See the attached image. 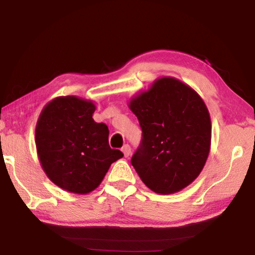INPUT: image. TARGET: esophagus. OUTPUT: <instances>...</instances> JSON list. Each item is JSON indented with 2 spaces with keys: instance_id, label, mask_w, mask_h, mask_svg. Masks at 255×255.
Returning a JSON list of instances; mask_svg holds the SVG:
<instances>
[{
  "instance_id": "1",
  "label": "esophagus",
  "mask_w": 255,
  "mask_h": 255,
  "mask_svg": "<svg viewBox=\"0 0 255 255\" xmlns=\"http://www.w3.org/2000/svg\"><path fill=\"white\" fill-rule=\"evenodd\" d=\"M122 150H123V153L125 155V157H128L129 155H130V153H131V148H130V146H129L128 144L124 145V147L122 148Z\"/></svg>"
}]
</instances>
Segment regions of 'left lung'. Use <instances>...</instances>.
<instances>
[{
  "label": "left lung",
  "mask_w": 255,
  "mask_h": 255,
  "mask_svg": "<svg viewBox=\"0 0 255 255\" xmlns=\"http://www.w3.org/2000/svg\"><path fill=\"white\" fill-rule=\"evenodd\" d=\"M129 108L143 131L131 157L141 181L162 195L188 187L210 150L211 123L204 100L181 81L162 77L132 98Z\"/></svg>",
  "instance_id": "8db88e82"
}]
</instances>
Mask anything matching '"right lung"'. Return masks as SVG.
<instances>
[{"label":"right lung","instance_id":"right-lung-1","mask_svg":"<svg viewBox=\"0 0 255 255\" xmlns=\"http://www.w3.org/2000/svg\"><path fill=\"white\" fill-rule=\"evenodd\" d=\"M92 101L74 96L47 103L37 122L36 147L42 170L59 188L77 195L93 191L124 154L112 149L106 124L92 116Z\"/></svg>","mask_w":255,"mask_h":255}]
</instances>
